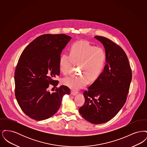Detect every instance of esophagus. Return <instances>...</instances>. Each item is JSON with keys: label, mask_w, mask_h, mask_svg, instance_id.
<instances>
[{"label": "esophagus", "mask_w": 147, "mask_h": 147, "mask_svg": "<svg viewBox=\"0 0 147 147\" xmlns=\"http://www.w3.org/2000/svg\"><path fill=\"white\" fill-rule=\"evenodd\" d=\"M77 94H78V91H73V90H71V95H76Z\"/></svg>", "instance_id": "34e87169"}]
</instances>
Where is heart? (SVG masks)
Segmentation results:
<instances>
[{"label":"heart","mask_w":147,"mask_h":147,"mask_svg":"<svg viewBox=\"0 0 147 147\" xmlns=\"http://www.w3.org/2000/svg\"><path fill=\"white\" fill-rule=\"evenodd\" d=\"M107 54L105 49L95 47L86 41L76 42L71 46L70 53H64L59 58V69L64 74L69 73L71 66L79 64L81 75L69 76L62 80L63 85L73 90L85 87L89 83L97 80L105 69Z\"/></svg>","instance_id":"1"}]
</instances>
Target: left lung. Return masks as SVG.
<instances>
[{
    "label": "left lung",
    "mask_w": 147,
    "mask_h": 147,
    "mask_svg": "<svg viewBox=\"0 0 147 147\" xmlns=\"http://www.w3.org/2000/svg\"><path fill=\"white\" fill-rule=\"evenodd\" d=\"M107 62L100 77L84 92L85 102L79 109L85 119L101 124L113 119L126 102L132 80V69L126 53L111 40L100 36Z\"/></svg>",
    "instance_id": "left-lung-1"
}]
</instances>
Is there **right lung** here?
Instances as JSON below:
<instances>
[{"label": "right lung", "instance_id": "obj_1", "mask_svg": "<svg viewBox=\"0 0 147 147\" xmlns=\"http://www.w3.org/2000/svg\"><path fill=\"white\" fill-rule=\"evenodd\" d=\"M71 38L65 34H44L37 37L24 49L15 71V95L21 110L36 121L49 119L59 109L62 98L70 94L62 85L52 93L49 85L58 84L59 58Z\"/></svg>", "mask_w": 147, "mask_h": 147}]
</instances>
